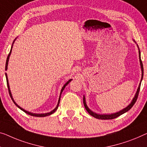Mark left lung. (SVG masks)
Returning a JSON list of instances; mask_svg holds the SVG:
<instances>
[{"instance_id":"obj_1","label":"left lung","mask_w":147,"mask_h":147,"mask_svg":"<svg viewBox=\"0 0 147 147\" xmlns=\"http://www.w3.org/2000/svg\"><path fill=\"white\" fill-rule=\"evenodd\" d=\"M133 41H134V40H133ZM134 42H135V41H134ZM137 46L138 47V49H139V61H140V65H141L142 74H141V81H140V83L139 84V87H138L136 93H135V95L134 96V98H133L132 101L131 102L130 104H129L127 106L125 107V108H123V109H121V110L117 111V112L111 113V114H99V113H96L95 112H94V111H92L91 109H90L88 107L87 104H86V98H85V96H83V103H84V106L85 107V108H86V111H88V112L89 114L91 115L92 116H93L94 117L97 118V119H115V118L119 117V115L123 114V113L127 112V111H128L133 106V105L135 104V103L136 102L137 99L138 98V95H139V90H140V87H141V81H142V80H143V63H142V61H141V51H140V49H139V46H138V45H137Z\"/></svg>"}]
</instances>
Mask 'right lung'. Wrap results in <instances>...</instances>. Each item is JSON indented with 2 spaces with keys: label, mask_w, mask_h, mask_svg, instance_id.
Listing matches in <instances>:
<instances>
[{
  "label": "right lung",
  "mask_w": 147,
  "mask_h": 147,
  "mask_svg": "<svg viewBox=\"0 0 147 147\" xmlns=\"http://www.w3.org/2000/svg\"><path fill=\"white\" fill-rule=\"evenodd\" d=\"M16 38L14 39V41H13V43H12V47H11V49H10V53L8 54V57H7V59H6V66H5V70H6H6H7V69H8V61H9V58H10V54H11V53H12V47H13V45H14V41H16ZM5 75H6V82H7V86H8V92H9L10 96V97H11V99L12 100L13 102H14V104L16 105V106L18 107V108L20 109L21 110H22L23 111H24L25 113H27V114H28V115H32V116H35V117H45V116L50 115H51L52 113H53L55 112V111L57 110V109L58 107H59V102H60V100H61V94H62V92H63V90L65 89V86H66L68 84H69V83L70 82H71V81L72 80H73V79H70V80H68L67 82L66 83H65L64 86H63L62 87V89H61V92H60V96H59V100H58L57 105V106L55 107V108L54 109H53V110H52V111H50V112H48V113H32V112H30V111H26V110H25L24 109H23L22 108H21L20 106H19L18 105V104H16V103L15 102L14 100V98H12V93H11V91H10V86H9V83H8V79L7 74L5 73Z\"/></svg>",
  "instance_id": "obj_1"
}]
</instances>
